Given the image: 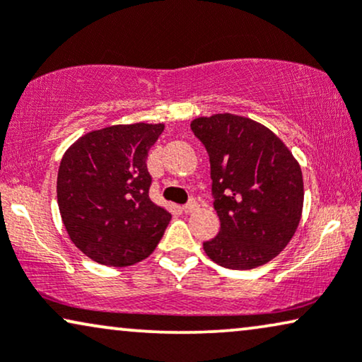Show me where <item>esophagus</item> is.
Instances as JSON below:
<instances>
[{"mask_svg":"<svg viewBox=\"0 0 362 362\" xmlns=\"http://www.w3.org/2000/svg\"><path fill=\"white\" fill-rule=\"evenodd\" d=\"M199 208V204H198V201L196 199H191L189 203H186L185 206H182V211H185V213H194L196 209Z\"/></svg>","mask_w":362,"mask_h":362,"instance_id":"obj_1","label":"esophagus"}]
</instances>
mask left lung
Returning a JSON list of instances; mask_svg holds the SVG:
<instances>
[{"instance_id": "1", "label": "left lung", "mask_w": 362, "mask_h": 362, "mask_svg": "<svg viewBox=\"0 0 362 362\" xmlns=\"http://www.w3.org/2000/svg\"><path fill=\"white\" fill-rule=\"evenodd\" d=\"M209 154L218 236L203 243L209 259L228 269H252L274 259L301 221L304 185L288 146L261 123L213 115L191 121Z\"/></svg>"}]
</instances>
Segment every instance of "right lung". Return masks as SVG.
<instances>
[{
    "label": "right lung",
    "mask_w": 362,
    "mask_h": 362,
    "mask_svg": "<svg viewBox=\"0 0 362 362\" xmlns=\"http://www.w3.org/2000/svg\"><path fill=\"white\" fill-rule=\"evenodd\" d=\"M164 124H116L81 136L61 159L58 206L79 251L124 267L154 251L171 214L149 199V148Z\"/></svg>",
    "instance_id": "1"
}]
</instances>
